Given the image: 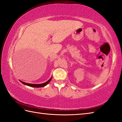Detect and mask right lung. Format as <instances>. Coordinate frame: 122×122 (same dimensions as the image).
I'll list each match as a JSON object with an SVG mask.
<instances>
[{"instance_id": "right-lung-1", "label": "right lung", "mask_w": 122, "mask_h": 122, "mask_svg": "<svg viewBox=\"0 0 122 122\" xmlns=\"http://www.w3.org/2000/svg\"><path fill=\"white\" fill-rule=\"evenodd\" d=\"M51 78L50 79H49L48 81H46V82L44 83H42V84H30V83H25V82H24L22 81H20V82H21L22 83L24 84L25 85H28V86H31V87H43L46 86V85H47L49 82H50V81H51Z\"/></svg>"}]
</instances>
